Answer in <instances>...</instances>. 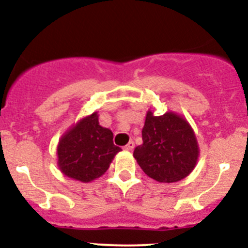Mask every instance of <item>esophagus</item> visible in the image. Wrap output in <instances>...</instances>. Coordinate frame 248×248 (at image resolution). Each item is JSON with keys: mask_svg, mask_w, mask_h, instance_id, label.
I'll return each mask as SVG.
<instances>
[{"mask_svg": "<svg viewBox=\"0 0 248 248\" xmlns=\"http://www.w3.org/2000/svg\"><path fill=\"white\" fill-rule=\"evenodd\" d=\"M134 149V143L133 141H129L128 144H127L126 146H124V150H127V151H132Z\"/></svg>", "mask_w": 248, "mask_h": 248, "instance_id": "esophagus-1", "label": "esophagus"}]
</instances>
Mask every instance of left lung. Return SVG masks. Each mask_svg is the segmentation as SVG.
I'll return each mask as SVG.
<instances>
[{
  "instance_id": "left-lung-1",
  "label": "left lung",
  "mask_w": 248,
  "mask_h": 248,
  "mask_svg": "<svg viewBox=\"0 0 248 248\" xmlns=\"http://www.w3.org/2000/svg\"><path fill=\"white\" fill-rule=\"evenodd\" d=\"M143 144L134 149L133 156L146 175L160 183L184 179L195 168L199 145L188 121L175 112L155 116L146 112Z\"/></svg>"
}]
</instances>
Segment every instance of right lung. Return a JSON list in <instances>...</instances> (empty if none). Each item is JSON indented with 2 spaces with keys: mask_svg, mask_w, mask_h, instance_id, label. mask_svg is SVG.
Wrapping results in <instances>:
<instances>
[{
  "mask_svg": "<svg viewBox=\"0 0 248 248\" xmlns=\"http://www.w3.org/2000/svg\"><path fill=\"white\" fill-rule=\"evenodd\" d=\"M112 138V132L99 124L97 112L83 117L60 138L57 148L59 170L83 183L97 179L121 151Z\"/></svg>",
  "mask_w": 248,
  "mask_h": 248,
  "instance_id": "obj_1",
  "label": "right lung"
}]
</instances>
